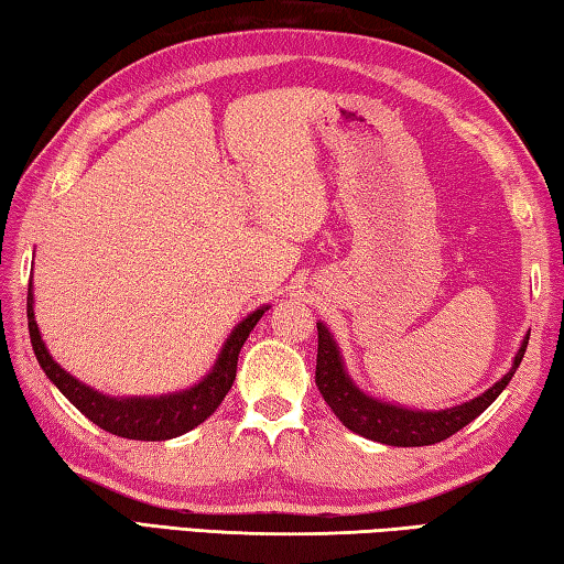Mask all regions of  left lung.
Here are the masks:
<instances>
[{
	"label": "left lung",
	"instance_id": "left-lung-1",
	"mask_svg": "<svg viewBox=\"0 0 564 564\" xmlns=\"http://www.w3.org/2000/svg\"><path fill=\"white\" fill-rule=\"evenodd\" d=\"M528 337L530 335H525L523 345H520L513 367H510L494 387L486 389L484 394L452 409L426 412V409L397 406L365 394L362 389L352 382V377L347 375L335 337L323 323H317L315 384L321 389L327 406L333 409L335 416L340 419L350 432L387 446H429L444 442V438L460 432V429L474 422L478 414H484L486 409L496 402V397L503 392L510 380H513L518 365L523 362Z\"/></svg>",
	"mask_w": 564,
	"mask_h": 564
}]
</instances>
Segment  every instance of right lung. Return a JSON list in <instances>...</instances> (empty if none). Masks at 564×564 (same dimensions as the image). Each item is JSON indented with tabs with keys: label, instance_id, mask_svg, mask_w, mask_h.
Returning <instances> with one entry per match:
<instances>
[{
	"label": "right lung",
	"instance_id": "add662e5",
	"mask_svg": "<svg viewBox=\"0 0 564 564\" xmlns=\"http://www.w3.org/2000/svg\"><path fill=\"white\" fill-rule=\"evenodd\" d=\"M269 308L271 305H263V308L249 313L237 327H234L209 375L194 387L160 397H110L98 392V389H90L84 382H78L74 375H68L64 367L48 355L34 317L32 281H29L26 293L29 337H32V347L41 370H44L48 380L58 387V392L64 394L80 414L88 416L90 422L106 429L110 434L122 438H135V442H165V438L182 436L217 412V406L224 402V397H227L234 380H237V362L241 347L247 343L253 325L261 321V315Z\"/></svg>",
	"mask_w": 564,
	"mask_h": 564
}]
</instances>
